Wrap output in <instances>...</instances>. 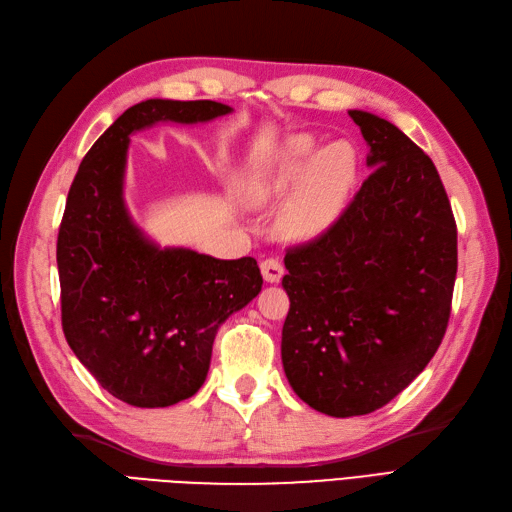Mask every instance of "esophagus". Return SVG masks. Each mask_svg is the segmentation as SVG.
<instances>
[{
  "instance_id": "34e87169",
  "label": "esophagus",
  "mask_w": 512,
  "mask_h": 512,
  "mask_svg": "<svg viewBox=\"0 0 512 512\" xmlns=\"http://www.w3.org/2000/svg\"><path fill=\"white\" fill-rule=\"evenodd\" d=\"M260 271H262V277H265V282L269 284H277L284 277V267L280 260L275 258H267L260 262Z\"/></svg>"
}]
</instances>
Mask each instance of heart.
<instances>
[{"label":"heart","mask_w":512,"mask_h":512,"mask_svg":"<svg viewBox=\"0 0 512 512\" xmlns=\"http://www.w3.org/2000/svg\"><path fill=\"white\" fill-rule=\"evenodd\" d=\"M359 177V156L346 141L318 149L312 134H294L241 179L247 205L265 207L294 190L282 213L290 237H316L344 211Z\"/></svg>","instance_id":"b5f03b06"}]
</instances>
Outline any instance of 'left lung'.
<instances>
[{"label":"left lung","instance_id":"8db88e82","mask_svg":"<svg viewBox=\"0 0 512 512\" xmlns=\"http://www.w3.org/2000/svg\"><path fill=\"white\" fill-rule=\"evenodd\" d=\"M371 175L316 239L288 247L286 378L346 418L389 404L436 354L451 318L457 226L427 153L391 121L348 111Z\"/></svg>","mask_w":512,"mask_h":512}]
</instances>
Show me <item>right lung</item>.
<instances>
[{
	"label": "right lung",
	"instance_id": "add662e5",
	"mask_svg": "<svg viewBox=\"0 0 512 512\" xmlns=\"http://www.w3.org/2000/svg\"><path fill=\"white\" fill-rule=\"evenodd\" d=\"M232 113L213 100L130 106L87 151L57 237L61 327L102 389L136 408H166L203 386L220 324L262 288L256 260L162 247L123 200L130 134L160 121Z\"/></svg>",
	"mask_w": 512,
	"mask_h": 512
}]
</instances>
